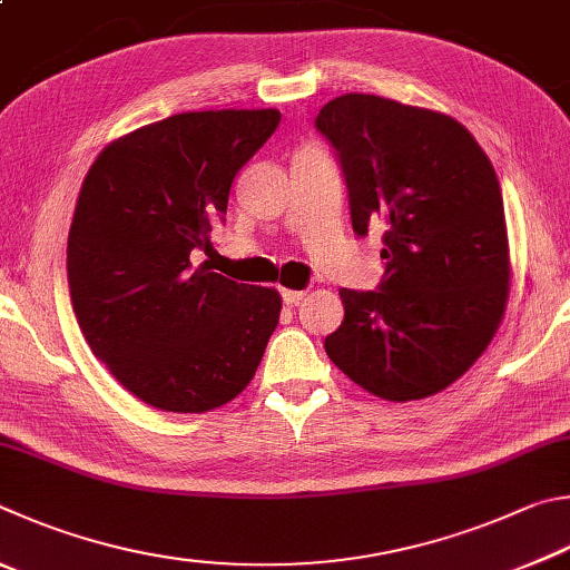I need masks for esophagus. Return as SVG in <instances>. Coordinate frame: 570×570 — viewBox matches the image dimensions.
I'll list each match as a JSON object with an SVG mask.
<instances>
[{
	"label": "esophagus",
	"instance_id": "1",
	"mask_svg": "<svg viewBox=\"0 0 570 570\" xmlns=\"http://www.w3.org/2000/svg\"><path fill=\"white\" fill-rule=\"evenodd\" d=\"M279 295H283V303L285 305H297L305 297V291H287V287H283V291H279Z\"/></svg>",
	"mask_w": 570,
	"mask_h": 570
}]
</instances>
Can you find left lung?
Segmentation results:
<instances>
[{
	"label": "left lung",
	"mask_w": 570,
	"mask_h": 570,
	"mask_svg": "<svg viewBox=\"0 0 570 570\" xmlns=\"http://www.w3.org/2000/svg\"><path fill=\"white\" fill-rule=\"evenodd\" d=\"M315 127L345 175L353 229L383 235L381 291H347L325 353L353 383L393 403L455 383L493 341L508 303L501 185L453 117L375 95L327 102Z\"/></svg>",
	"instance_id": "1"
}]
</instances>
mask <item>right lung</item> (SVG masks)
<instances>
[{
  "label": "right lung",
  "instance_id": "add662e5",
  "mask_svg": "<svg viewBox=\"0 0 570 570\" xmlns=\"http://www.w3.org/2000/svg\"><path fill=\"white\" fill-rule=\"evenodd\" d=\"M277 109H207L109 142L79 189L67 279L79 331L115 381L167 413H205L253 381L279 321L275 287L193 265Z\"/></svg>",
  "mask_w": 570,
  "mask_h": 570
}]
</instances>
